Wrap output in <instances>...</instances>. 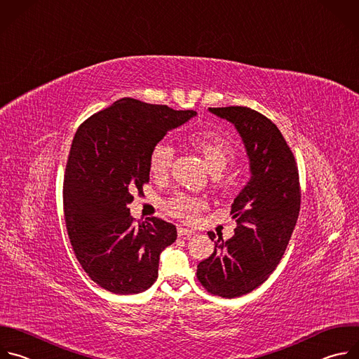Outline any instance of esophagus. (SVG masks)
I'll list each match as a JSON object with an SVG mask.
<instances>
[{"mask_svg":"<svg viewBox=\"0 0 359 359\" xmlns=\"http://www.w3.org/2000/svg\"><path fill=\"white\" fill-rule=\"evenodd\" d=\"M195 231L191 229V228H187V226H178V236H189V235H194Z\"/></svg>","mask_w":359,"mask_h":359,"instance_id":"1","label":"esophagus"}]
</instances>
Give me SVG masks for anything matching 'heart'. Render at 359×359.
<instances>
[{"instance_id": "b5f03b06", "label": "heart", "mask_w": 359, "mask_h": 359, "mask_svg": "<svg viewBox=\"0 0 359 359\" xmlns=\"http://www.w3.org/2000/svg\"><path fill=\"white\" fill-rule=\"evenodd\" d=\"M192 147L203 157L206 167L212 174L222 172L232 161L235 151L224 135L213 130H198L189 135ZM174 160V147L167 141H158L151 149L149 165L150 171L163 177L168 172ZM203 208V202L198 198L178 194L168 202V209L172 215L185 219L195 218Z\"/></svg>"}]
</instances>
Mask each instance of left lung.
<instances>
[{
    "mask_svg": "<svg viewBox=\"0 0 359 359\" xmlns=\"http://www.w3.org/2000/svg\"><path fill=\"white\" fill-rule=\"evenodd\" d=\"M208 110L235 126L249 158L250 180L231 210L235 235L215 241L213 253L196 270L209 293L233 299L259 287L287 249L300 212L299 170L277 126L259 111L242 106ZM208 235L215 239L213 232Z\"/></svg>",
    "mask_w": 359,
    "mask_h": 359,
    "instance_id": "obj_1",
    "label": "left lung"
}]
</instances>
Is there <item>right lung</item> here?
Masks as SVG:
<instances>
[{
  "mask_svg": "<svg viewBox=\"0 0 359 359\" xmlns=\"http://www.w3.org/2000/svg\"><path fill=\"white\" fill-rule=\"evenodd\" d=\"M194 116L123 97L79 126L65 170V221L76 259L104 290L137 294L158 277L177 228L160 218L134 222L128 203L150 181L151 149Z\"/></svg>",
  "mask_w": 359,
  "mask_h": 359,
  "instance_id": "right-lung-1",
  "label": "right lung"
}]
</instances>
